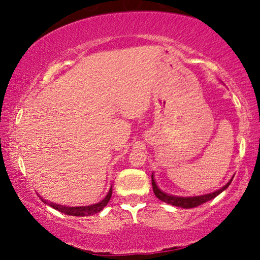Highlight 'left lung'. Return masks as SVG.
Listing matches in <instances>:
<instances>
[{
    "label": "left lung",
    "instance_id": "8db88e82",
    "mask_svg": "<svg viewBox=\"0 0 260 260\" xmlns=\"http://www.w3.org/2000/svg\"><path fill=\"white\" fill-rule=\"evenodd\" d=\"M233 178L225 184V186L218 189V190H215L213 192L204 193V195H199V196H175V195H170V193L162 191L161 189L157 186L155 175H153V173L151 174V182H152L153 192H155V195L158 200L165 202V203H167V204L180 206V208H183V209H191V208H196V206H199L201 204H204V203H206V202L213 200L214 197H217L219 193H221L223 190H225V189L228 188V186H230L232 182Z\"/></svg>",
    "mask_w": 260,
    "mask_h": 260
}]
</instances>
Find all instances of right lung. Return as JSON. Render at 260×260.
Returning a JSON list of instances; mask_svg holds the SVG:
<instances>
[{
    "label": "right lung",
    "instance_id": "obj_1",
    "mask_svg": "<svg viewBox=\"0 0 260 260\" xmlns=\"http://www.w3.org/2000/svg\"><path fill=\"white\" fill-rule=\"evenodd\" d=\"M111 195H112V186L110 187L109 191L107 193V196L104 197V199L99 202V203L96 204H91V205H87V206H65V205H59V204H56V203H52V202H48L47 200L43 199L40 195V199L43 202V203L48 204L51 208H54L55 210L59 211L61 213H65V214H69V215H74V217H87V215H93L95 213H99L100 211H102L107 204L109 203L110 199H111Z\"/></svg>",
    "mask_w": 260,
    "mask_h": 260
}]
</instances>
